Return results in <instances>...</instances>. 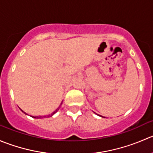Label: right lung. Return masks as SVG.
Masks as SVG:
<instances>
[{"mask_svg": "<svg viewBox=\"0 0 153 153\" xmlns=\"http://www.w3.org/2000/svg\"><path fill=\"white\" fill-rule=\"evenodd\" d=\"M59 108H57V109L56 110V111H54V112H53L52 114H49V115H48V117H49V116H50V117H51V116H53V114H55V113L57 111H58V110H59ZM23 112H24V111H23ZM24 113H25V112H24ZM25 114H26V113H25ZM33 117H34V118H43V117H45V116H44V117H42V116H40V117H34V116H33Z\"/></svg>", "mask_w": 153, "mask_h": 153, "instance_id": "right-lung-1", "label": "right lung"}]
</instances>
